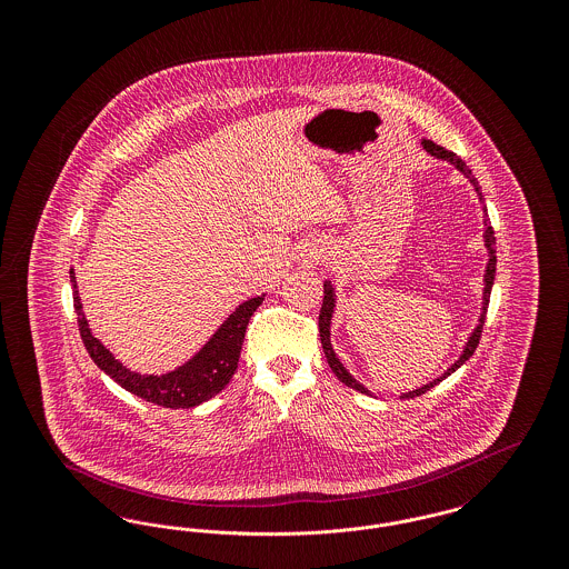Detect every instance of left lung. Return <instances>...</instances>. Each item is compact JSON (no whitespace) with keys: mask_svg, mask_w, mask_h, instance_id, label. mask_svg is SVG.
<instances>
[{"mask_svg":"<svg viewBox=\"0 0 569 569\" xmlns=\"http://www.w3.org/2000/svg\"><path fill=\"white\" fill-rule=\"evenodd\" d=\"M422 147L435 156V158H439V160H446V162L455 163L457 168H459L460 172L473 183V188L478 191V196H480V200H485L482 198V191H480V186H478V179L473 177V172L465 166V162L460 160L457 153H452V151H448V149H443V147H439V144H435L433 140H422ZM485 211H487V207H485ZM485 226H487V230H485V244H487L488 249V264L487 272H485V302H482V313H480V325L476 326V330L471 332V337L467 339V343H465V348H462V353H460L459 360L441 376V378L433 379L431 383H425L422 388H416V390H411V392H406V395H401V399H413V397H420V395H425L427 390H431L433 386H437L441 379L448 378V376H452L457 369H459L460 365H465L473 352H476V348H478V343H480V337H482V326H485V320H487V307H488V298H490V288H492V281H495V267H497V256H495V232H492V226H490V221L485 219ZM332 311H335V290H332V286H330V281H325V300H322V311H320V320H318V326H320V339H322V348H325L326 360H328V365H330V369H332V373L337 376V378L341 379L346 386H350L353 390H358V392H365V395H371L362 383H358L356 379L348 373V369L341 365V360L337 358V353L332 350V346H330V320H332Z\"/></svg>","mask_w":569,"mask_h":569,"instance_id":"1","label":"left lung"}]
</instances>
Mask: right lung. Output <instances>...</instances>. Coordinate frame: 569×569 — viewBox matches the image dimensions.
I'll return each instance as SVG.
<instances>
[{
    "mask_svg": "<svg viewBox=\"0 0 569 569\" xmlns=\"http://www.w3.org/2000/svg\"><path fill=\"white\" fill-rule=\"evenodd\" d=\"M70 283L74 288V309H77L82 343L91 356V360L128 392L149 403L170 407V409H190V407L200 406L226 388V383L232 379L239 367L247 325L253 311L264 300L262 295V297L249 298L243 305H239L230 313V318L217 328L216 335L207 341V346L183 367L163 376H140L126 369L119 360H114V356L91 335L82 313L74 269H70Z\"/></svg>",
    "mask_w": 569,
    "mask_h": 569,
    "instance_id": "right-lung-1",
    "label": "right lung"
}]
</instances>
